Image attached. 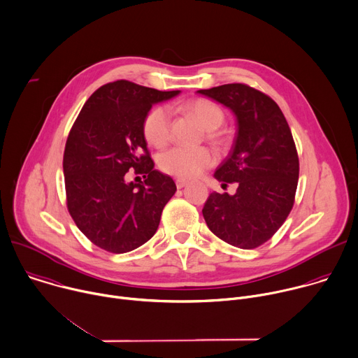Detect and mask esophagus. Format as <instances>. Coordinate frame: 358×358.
Instances as JSON below:
<instances>
[{
    "label": "esophagus",
    "mask_w": 358,
    "mask_h": 358,
    "mask_svg": "<svg viewBox=\"0 0 358 358\" xmlns=\"http://www.w3.org/2000/svg\"><path fill=\"white\" fill-rule=\"evenodd\" d=\"M187 184H188V181H185V180H182V178H178V180L176 181V185H177V188H178V189L184 188Z\"/></svg>",
    "instance_id": "obj_1"
}]
</instances>
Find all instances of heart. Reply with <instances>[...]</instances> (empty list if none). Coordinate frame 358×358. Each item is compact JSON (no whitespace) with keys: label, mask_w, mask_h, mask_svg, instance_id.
Segmentation results:
<instances>
[{"label":"heart","mask_w":358,"mask_h":358,"mask_svg":"<svg viewBox=\"0 0 358 358\" xmlns=\"http://www.w3.org/2000/svg\"><path fill=\"white\" fill-rule=\"evenodd\" d=\"M187 110L192 113L205 131L210 135L217 129L223 121L224 115L222 109L206 99H196L187 103ZM171 131V112L166 105H157L152 108L143 121L145 139L155 148H163L170 141ZM215 162V155L203 146L185 148L176 146L163 152L159 157L160 169L178 178H194L202 171L209 169Z\"/></svg>","instance_id":"1"}]
</instances>
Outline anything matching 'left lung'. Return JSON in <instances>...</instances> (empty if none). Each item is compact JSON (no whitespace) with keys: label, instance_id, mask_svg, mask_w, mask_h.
<instances>
[{"label":"left lung","instance_id":"1","mask_svg":"<svg viewBox=\"0 0 358 358\" xmlns=\"http://www.w3.org/2000/svg\"><path fill=\"white\" fill-rule=\"evenodd\" d=\"M236 117V136L213 177L237 182L234 195L212 192L202 215L219 239L255 249L266 243L289 215L299 177V160L291 129L280 106L266 94L245 85L224 84L196 91Z\"/></svg>","mask_w":358,"mask_h":358}]
</instances>
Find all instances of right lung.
<instances>
[{
	"label": "right lung",
	"mask_w": 358,
	"mask_h": 358,
	"mask_svg": "<svg viewBox=\"0 0 358 358\" xmlns=\"http://www.w3.org/2000/svg\"><path fill=\"white\" fill-rule=\"evenodd\" d=\"M178 94L119 80L98 88L84 103L66 142L63 173L69 212L95 246L128 253L156 233L177 187L155 170L143 121L155 103ZM129 169L147 180L128 182Z\"/></svg>",
	"instance_id": "obj_1"
}]
</instances>
